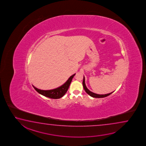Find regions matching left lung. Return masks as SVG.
<instances>
[{
    "instance_id": "1",
    "label": "left lung",
    "mask_w": 146,
    "mask_h": 146,
    "mask_svg": "<svg viewBox=\"0 0 146 146\" xmlns=\"http://www.w3.org/2000/svg\"><path fill=\"white\" fill-rule=\"evenodd\" d=\"M83 86L84 87V90L86 92L87 94H89L90 96H92L93 98H105V97H106V96H108L110 94H111L112 93H113V92H112L111 93H109L108 94H94L92 92H90L89 90V89H88L86 86V85H85V78H83Z\"/></svg>"
}]
</instances>
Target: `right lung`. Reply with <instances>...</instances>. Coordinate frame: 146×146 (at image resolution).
<instances>
[{
  "mask_svg": "<svg viewBox=\"0 0 146 146\" xmlns=\"http://www.w3.org/2000/svg\"><path fill=\"white\" fill-rule=\"evenodd\" d=\"M76 74L72 75L69 77V79L67 80L64 84H63L62 86L58 87L55 89L48 90H44L41 89H38L36 87L33 85L34 88L40 94H42L44 96L49 98L50 99H58L62 98L66 92L69 88V85L72 82V80Z\"/></svg>",
  "mask_w": 146,
  "mask_h": 146,
  "instance_id": "obj_1",
  "label": "right lung"
}]
</instances>
